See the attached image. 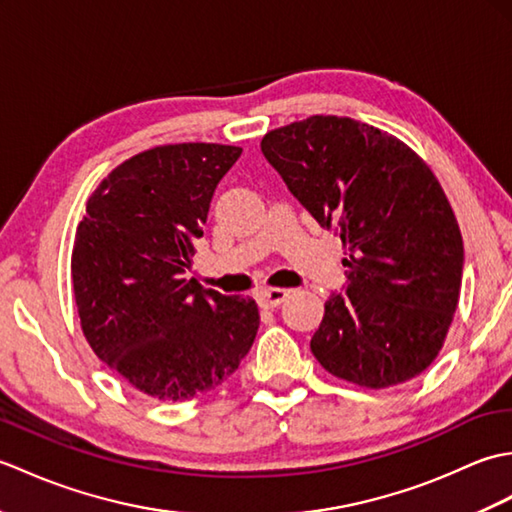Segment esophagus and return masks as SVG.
I'll use <instances>...</instances> for the list:
<instances>
[{
  "instance_id": "esophagus-1",
  "label": "esophagus",
  "mask_w": 512,
  "mask_h": 512,
  "mask_svg": "<svg viewBox=\"0 0 512 512\" xmlns=\"http://www.w3.org/2000/svg\"><path fill=\"white\" fill-rule=\"evenodd\" d=\"M290 292L284 288H264L257 292V303L262 308H277L279 303H284L288 299Z\"/></svg>"
}]
</instances>
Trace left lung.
<instances>
[{"instance_id": "obj_1", "label": "left lung", "mask_w": 512, "mask_h": 512, "mask_svg": "<svg viewBox=\"0 0 512 512\" xmlns=\"http://www.w3.org/2000/svg\"><path fill=\"white\" fill-rule=\"evenodd\" d=\"M262 154L347 250V284L310 341L347 383L383 389L418 376L458 308L464 244L433 171L402 140L354 118L310 116L273 129Z\"/></svg>"}]
</instances>
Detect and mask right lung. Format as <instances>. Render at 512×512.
Wrapping results in <instances>:
<instances>
[{
  "label": "right lung",
  "mask_w": 512,
  "mask_h": 512,
  "mask_svg": "<svg viewBox=\"0 0 512 512\" xmlns=\"http://www.w3.org/2000/svg\"><path fill=\"white\" fill-rule=\"evenodd\" d=\"M242 149L182 143L125 160L76 228L72 288L94 354L158 400L215 389L248 354L257 303L187 279L215 187Z\"/></svg>",
  "instance_id": "obj_1"
}]
</instances>
